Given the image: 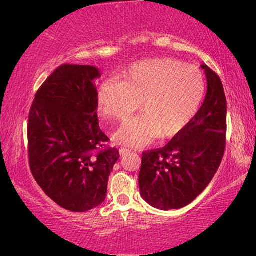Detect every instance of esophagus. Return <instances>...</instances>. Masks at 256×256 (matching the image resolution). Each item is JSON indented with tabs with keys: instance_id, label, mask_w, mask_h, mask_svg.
Masks as SVG:
<instances>
[{
	"instance_id": "1",
	"label": "esophagus",
	"mask_w": 256,
	"mask_h": 256,
	"mask_svg": "<svg viewBox=\"0 0 256 256\" xmlns=\"http://www.w3.org/2000/svg\"><path fill=\"white\" fill-rule=\"evenodd\" d=\"M130 149H128V148H120V156H123V154H128V152H130Z\"/></svg>"
}]
</instances>
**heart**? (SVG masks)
<instances>
[{
    "instance_id": "1",
    "label": "heart",
    "mask_w": 256,
    "mask_h": 256,
    "mask_svg": "<svg viewBox=\"0 0 256 256\" xmlns=\"http://www.w3.org/2000/svg\"><path fill=\"white\" fill-rule=\"evenodd\" d=\"M204 94L206 80L198 68L175 58H154L134 64L122 82L104 81L98 105L104 116L123 122L141 104L144 114L115 136L118 144L141 148L158 136L180 134L200 110Z\"/></svg>"
}]
</instances>
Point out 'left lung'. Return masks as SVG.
Listing matches in <instances>:
<instances>
[{
	"label": "left lung",
	"instance_id": "obj_1",
	"mask_svg": "<svg viewBox=\"0 0 256 256\" xmlns=\"http://www.w3.org/2000/svg\"><path fill=\"white\" fill-rule=\"evenodd\" d=\"M208 81L204 102L194 120L160 149L142 154L141 196L160 210L180 209L206 190L226 148L227 100L219 76L202 64Z\"/></svg>",
	"mask_w": 256,
	"mask_h": 256
}]
</instances>
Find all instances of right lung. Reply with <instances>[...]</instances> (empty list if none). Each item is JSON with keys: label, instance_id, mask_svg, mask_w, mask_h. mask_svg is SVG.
<instances>
[{"label": "right lung", "instance_id": "right-lung-1", "mask_svg": "<svg viewBox=\"0 0 256 256\" xmlns=\"http://www.w3.org/2000/svg\"><path fill=\"white\" fill-rule=\"evenodd\" d=\"M99 70L63 64L38 89L28 118L30 170L55 203L73 212L100 206L120 158L99 128Z\"/></svg>", "mask_w": 256, "mask_h": 256}]
</instances>
